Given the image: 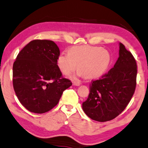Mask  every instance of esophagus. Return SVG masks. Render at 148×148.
I'll use <instances>...</instances> for the list:
<instances>
[{
	"mask_svg": "<svg viewBox=\"0 0 148 148\" xmlns=\"http://www.w3.org/2000/svg\"><path fill=\"white\" fill-rule=\"evenodd\" d=\"M73 84L74 86H79L80 85V83L79 82H73Z\"/></svg>",
	"mask_w": 148,
	"mask_h": 148,
	"instance_id": "34e87169",
	"label": "esophagus"
}]
</instances>
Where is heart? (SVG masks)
<instances>
[{
	"label": "heart",
	"mask_w": 148,
	"mask_h": 148,
	"mask_svg": "<svg viewBox=\"0 0 148 148\" xmlns=\"http://www.w3.org/2000/svg\"><path fill=\"white\" fill-rule=\"evenodd\" d=\"M110 62V55L101 47L77 46L69 49V54L62 53L58 58V66L65 75L72 73L77 69V75L86 79H94L101 75Z\"/></svg>",
	"instance_id": "heart-1"
}]
</instances>
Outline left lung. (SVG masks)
<instances>
[{
  "instance_id": "1",
  "label": "left lung",
  "mask_w": 148,
  "mask_h": 148,
  "mask_svg": "<svg viewBox=\"0 0 148 148\" xmlns=\"http://www.w3.org/2000/svg\"><path fill=\"white\" fill-rule=\"evenodd\" d=\"M137 66L132 54L119 43L114 67L90 84L88 99L82 103L87 116L100 122L110 121L124 110L134 93Z\"/></svg>"
}]
</instances>
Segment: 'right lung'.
Listing matches in <instances>:
<instances>
[{"instance_id": "obj_1", "label": "right lung", "mask_w": 148, "mask_h": 148, "mask_svg": "<svg viewBox=\"0 0 148 148\" xmlns=\"http://www.w3.org/2000/svg\"><path fill=\"white\" fill-rule=\"evenodd\" d=\"M60 49L48 40H34L22 49L13 65V86L18 100L32 112L42 114L58 104L72 82L58 66Z\"/></svg>"}]
</instances>
